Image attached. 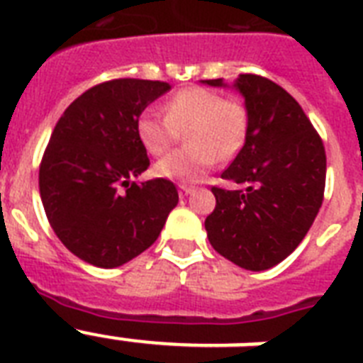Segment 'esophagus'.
Masks as SVG:
<instances>
[{"label":"esophagus","mask_w":363,"mask_h":363,"mask_svg":"<svg viewBox=\"0 0 363 363\" xmlns=\"http://www.w3.org/2000/svg\"><path fill=\"white\" fill-rule=\"evenodd\" d=\"M179 192L190 194V192H194V186H190V184H179Z\"/></svg>","instance_id":"esophagus-1"}]
</instances>
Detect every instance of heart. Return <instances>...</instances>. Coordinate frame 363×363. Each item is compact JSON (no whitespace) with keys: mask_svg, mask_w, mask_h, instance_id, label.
I'll list each match as a JSON object with an SVG mask.
<instances>
[{"mask_svg":"<svg viewBox=\"0 0 363 363\" xmlns=\"http://www.w3.org/2000/svg\"><path fill=\"white\" fill-rule=\"evenodd\" d=\"M164 116L145 111L135 122L137 139L152 156L167 152L184 131L186 147L167 154L154 165V173L169 181H196L216 164L232 160L245 145L248 111L242 101L222 98L203 86L182 88L164 105Z\"/></svg>","mask_w":363,"mask_h":363,"instance_id":"b5f03b06","label":"heart"}]
</instances>
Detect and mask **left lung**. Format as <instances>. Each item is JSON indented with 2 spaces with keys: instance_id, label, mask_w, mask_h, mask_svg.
Masks as SVG:
<instances>
[{
  "instance_id": "left-lung-1",
  "label": "left lung",
  "mask_w": 363,
  "mask_h": 363,
  "mask_svg": "<svg viewBox=\"0 0 363 363\" xmlns=\"http://www.w3.org/2000/svg\"><path fill=\"white\" fill-rule=\"evenodd\" d=\"M224 86L222 79L203 81ZM245 145L222 173L241 190L213 186L216 207L205 218L216 252L242 269L264 271L296 250L318 215L326 186V150L301 105L269 79L239 75Z\"/></svg>"
}]
</instances>
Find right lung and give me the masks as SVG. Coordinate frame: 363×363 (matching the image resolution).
I'll use <instances>...</instances> for the list:
<instances>
[{"instance_id": "right-lung-1", "label": "right lung", "mask_w": 363, "mask_h": 363, "mask_svg": "<svg viewBox=\"0 0 363 363\" xmlns=\"http://www.w3.org/2000/svg\"><path fill=\"white\" fill-rule=\"evenodd\" d=\"M169 88L115 79L60 116L39 165V192L54 233L77 258L105 269L130 262L158 239L179 203L167 179L133 182L150 165L135 122Z\"/></svg>"}]
</instances>
